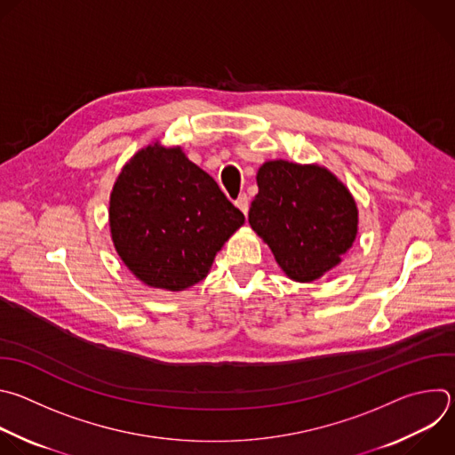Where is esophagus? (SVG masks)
<instances>
[{"label":"esophagus","mask_w":455,"mask_h":455,"mask_svg":"<svg viewBox=\"0 0 455 455\" xmlns=\"http://www.w3.org/2000/svg\"><path fill=\"white\" fill-rule=\"evenodd\" d=\"M235 205L243 211V214L246 216L248 214V207H250V200H248V196L246 195H239L237 196V200H235Z\"/></svg>","instance_id":"obj_1"}]
</instances>
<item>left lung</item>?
<instances>
[{"mask_svg":"<svg viewBox=\"0 0 455 455\" xmlns=\"http://www.w3.org/2000/svg\"><path fill=\"white\" fill-rule=\"evenodd\" d=\"M257 186L248 221L289 278L313 282L341 262L357 235V207L329 170L271 161Z\"/></svg>","mask_w":455,"mask_h":455,"instance_id":"obj_1","label":"left lung"}]
</instances>
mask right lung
I'll return each mask as SVG.
<instances>
[{
    "label": "right lung",
    "mask_w": 455,
    "mask_h": 455,
    "mask_svg": "<svg viewBox=\"0 0 455 455\" xmlns=\"http://www.w3.org/2000/svg\"><path fill=\"white\" fill-rule=\"evenodd\" d=\"M110 232L144 283L182 291L204 280L225 241L244 223L216 180L180 148L159 142L132 157L110 195Z\"/></svg>",
    "instance_id": "1"
}]
</instances>
